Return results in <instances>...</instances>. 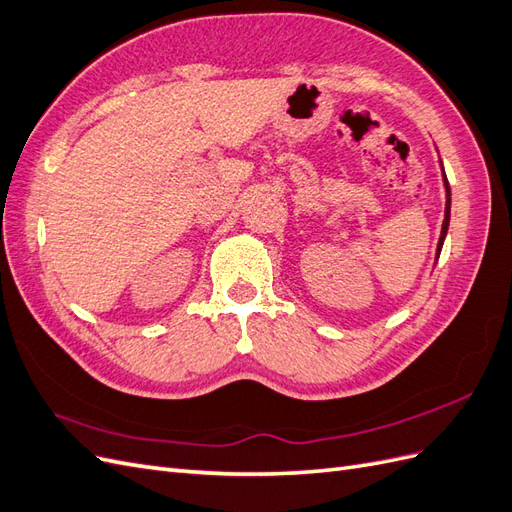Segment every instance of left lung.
I'll list each match as a JSON object with an SVG mask.
<instances>
[{
  "label": "left lung",
  "mask_w": 512,
  "mask_h": 512,
  "mask_svg": "<svg viewBox=\"0 0 512 512\" xmlns=\"http://www.w3.org/2000/svg\"><path fill=\"white\" fill-rule=\"evenodd\" d=\"M442 165V160H440ZM442 180H444V188H446V208H444V223H442V233H440V240H437V248H435V261L440 259V253H442V246H444V238L448 233V225H450V186H448V178L444 173V167H442Z\"/></svg>",
  "instance_id": "obj_1"
}]
</instances>
